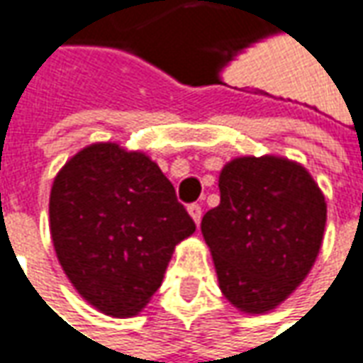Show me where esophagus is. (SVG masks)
<instances>
[{
  "mask_svg": "<svg viewBox=\"0 0 363 363\" xmlns=\"http://www.w3.org/2000/svg\"><path fill=\"white\" fill-rule=\"evenodd\" d=\"M189 215H191L194 223L199 225V223H201V217H203V206L199 205V203H193V205H189Z\"/></svg>",
  "mask_w": 363,
  "mask_h": 363,
  "instance_id": "esophagus-1",
  "label": "esophagus"
}]
</instances>
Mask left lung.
Returning a JSON list of instances; mask_svg holds the SVG:
<instances>
[{
    "mask_svg": "<svg viewBox=\"0 0 363 363\" xmlns=\"http://www.w3.org/2000/svg\"><path fill=\"white\" fill-rule=\"evenodd\" d=\"M219 191L201 231L220 291L245 313H265L315 263L325 199L303 167L277 157L235 158L220 170Z\"/></svg>",
    "mask_w": 363,
    "mask_h": 363,
    "instance_id": "obj_1",
    "label": "left lung"
}]
</instances>
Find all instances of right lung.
Returning <instances> with one entry per match:
<instances>
[{
    "mask_svg": "<svg viewBox=\"0 0 363 363\" xmlns=\"http://www.w3.org/2000/svg\"><path fill=\"white\" fill-rule=\"evenodd\" d=\"M196 225L143 152L92 144L57 172L50 231L78 294L112 318L136 315L162 283L174 247Z\"/></svg>",
    "mask_w": 363,
    "mask_h": 363,
    "instance_id": "1",
    "label": "right lung"
}]
</instances>
